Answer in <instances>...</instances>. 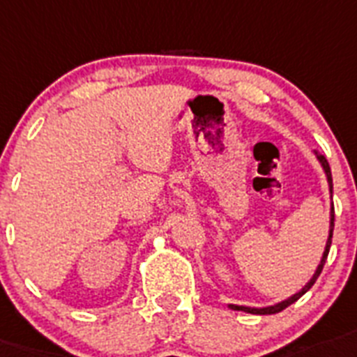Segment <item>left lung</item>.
I'll list each match as a JSON object with an SVG mask.
<instances>
[{"label": "left lung", "instance_id": "8db88e82", "mask_svg": "<svg viewBox=\"0 0 357 357\" xmlns=\"http://www.w3.org/2000/svg\"><path fill=\"white\" fill-rule=\"evenodd\" d=\"M317 160L321 161L323 169H325V174H326V179H328V185H331V192H332V176H331V167H328V163H326V160L323 158V155H317ZM331 234H328V241H326V247H325V252H323V259L321 263H319V266H317L316 274H314V278L310 281H308L307 285H305V289L301 290V292H298V294H294L292 298L285 299V301H281V303L274 305V307H266V308H248V307H239V305H230V308H234V310H243V312H250V314H275V312H281V310H285L289 305H292L294 301H298L301 296L307 292V290L312 289V285L316 283L317 275L321 274L323 271V265H325L326 261V256H328V250H331V245H332V232H334V205H332L331 208Z\"/></svg>", "mask_w": 357, "mask_h": 357}]
</instances>
